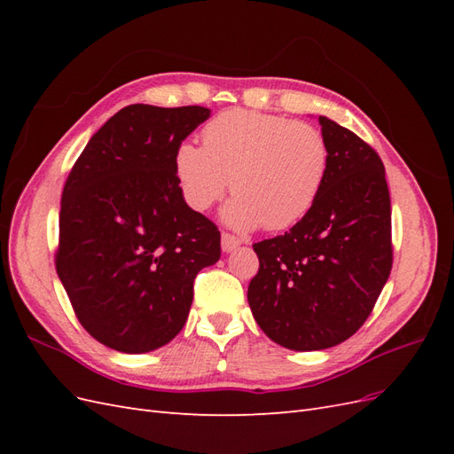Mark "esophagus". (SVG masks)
Segmentation results:
<instances>
[{
    "label": "esophagus",
    "mask_w": 454,
    "mask_h": 454,
    "mask_svg": "<svg viewBox=\"0 0 454 454\" xmlns=\"http://www.w3.org/2000/svg\"><path fill=\"white\" fill-rule=\"evenodd\" d=\"M240 239L239 237H235V235H231V232H222V250L223 252H232V250H237L239 246H240Z\"/></svg>",
    "instance_id": "34e87169"
}]
</instances>
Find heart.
<instances>
[{
  "label": "heart",
  "instance_id": "1",
  "mask_svg": "<svg viewBox=\"0 0 454 454\" xmlns=\"http://www.w3.org/2000/svg\"><path fill=\"white\" fill-rule=\"evenodd\" d=\"M332 153L325 136L305 121L227 109L202 129V145H176L172 167L184 202L206 212L231 187L223 212L237 229L297 225L318 202Z\"/></svg>",
  "mask_w": 454,
  "mask_h": 454
}]
</instances>
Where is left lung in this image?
Here are the masks:
<instances>
[{"label":"left lung","mask_w":454,"mask_h":454,"mask_svg":"<svg viewBox=\"0 0 454 454\" xmlns=\"http://www.w3.org/2000/svg\"><path fill=\"white\" fill-rule=\"evenodd\" d=\"M332 153L314 208L280 237L254 244L248 303L265 335L290 350H324L367 320L392 270V210L377 151L320 117Z\"/></svg>","instance_id":"left-lung-1"}]
</instances>
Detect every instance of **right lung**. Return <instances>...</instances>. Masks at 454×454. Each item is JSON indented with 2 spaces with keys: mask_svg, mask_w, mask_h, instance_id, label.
Returning a JSON list of instances; mask_svg holds the SVG:
<instances>
[{
  "mask_svg": "<svg viewBox=\"0 0 454 454\" xmlns=\"http://www.w3.org/2000/svg\"><path fill=\"white\" fill-rule=\"evenodd\" d=\"M210 109L122 107L96 132L62 191L59 278L77 320L102 345L142 354L185 325L200 269L222 235L191 210L172 155Z\"/></svg>",
  "mask_w": 454,
  "mask_h": 454,
  "instance_id": "right-lung-1",
  "label": "right lung"
}]
</instances>
